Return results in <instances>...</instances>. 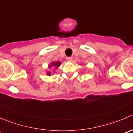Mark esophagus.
<instances>
[{
  "label": "esophagus",
  "instance_id": "obj_1",
  "mask_svg": "<svg viewBox=\"0 0 133 133\" xmlns=\"http://www.w3.org/2000/svg\"><path fill=\"white\" fill-rule=\"evenodd\" d=\"M66 60L68 62H71L72 60H73V58L70 57V56H69V57H67L66 58Z\"/></svg>",
  "mask_w": 133,
  "mask_h": 133
}]
</instances>
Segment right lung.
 <instances>
[{"label":"right lung","instance_id":"obj_1","mask_svg":"<svg viewBox=\"0 0 133 133\" xmlns=\"http://www.w3.org/2000/svg\"><path fill=\"white\" fill-rule=\"evenodd\" d=\"M60 64H61V62H52V64H50L49 68H51V67H52V66H55V67H56V68H58V67L60 66ZM47 75H51V72H48V73H47Z\"/></svg>","mask_w":133,"mask_h":133}]
</instances>
